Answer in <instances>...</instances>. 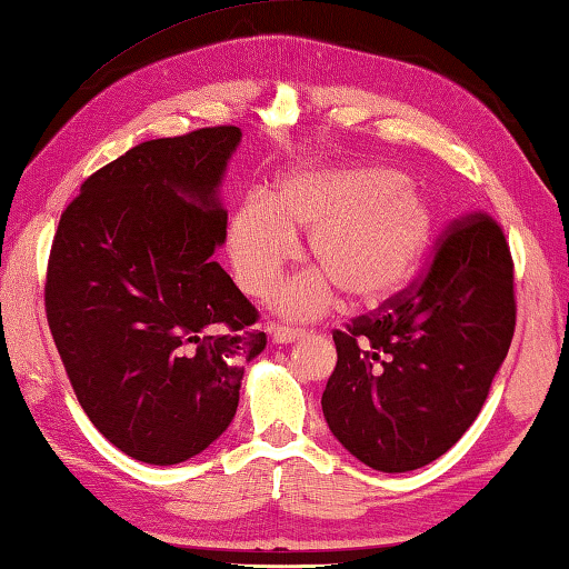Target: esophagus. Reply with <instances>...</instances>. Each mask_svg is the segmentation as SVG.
Segmentation results:
<instances>
[{"label":"esophagus","instance_id":"1","mask_svg":"<svg viewBox=\"0 0 569 569\" xmlns=\"http://www.w3.org/2000/svg\"><path fill=\"white\" fill-rule=\"evenodd\" d=\"M267 328H269V332H272V338H274V342H279V346H287V342H295L307 335V330L287 328V325H267Z\"/></svg>","mask_w":569,"mask_h":569}]
</instances>
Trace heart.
Wrapping results in <instances>:
<instances>
[{
    "instance_id": "b5f03b06",
    "label": "heart",
    "mask_w": 569,
    "mask_h": 569,
    "mask_svg": "<svg viewBox=\"0 0 569 569\" xmlns=\"http://www.w3.org/2000/svg\"><path fill=\"white\" fill-rule=\"evenodd\" d=\"M297 231H310L320 269L287 282L279 310L312 318L340 290L380 302L403 287L433 237V209L408 179L386 166H325L284 176L272 199L249 193L231 213L229 259L241 290L264 297L300 254Z\"/></svg>"
}]
</instances>
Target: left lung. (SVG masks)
Returning <instances> with one entry per match:
<instances>
[{
    "label": "left lung",
    "mask_w": 569,
    "mask_h": 569,
    "mask_svg": "<svg viewBox=\"0 0 569 569\" xmlns=\"http://www.w3.org/2000/svg\"><path fill=\"white\" fill-rule=\"evenodd\" d=\"M515 325L505 231L487 211L453 219L406 290L332 330L322 413L335 439L386 473L436 461L477 421Z\"/></svg>",
    "instance_id": "obj_1"
}]
</instances>
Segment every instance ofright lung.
<instances>
[{
	"mask_svg": "<svg viewBox=\"0 0 569 569\" xmlns=\"http://www.w3.org/2000/svg\"><path fill=\"white\" fill-rule=\"evenodd\" d=\"M239 138L213 126L130 148L88 176L52 239L44 312L74 396L110 443L156 467L227 431L267 346L257 307L211 259Z\"/></svg>",
	"mask_w": 569,
	"mask_h": 569,
	"instance_id": "1",
	"label": "right lung"
}]
</instances>
